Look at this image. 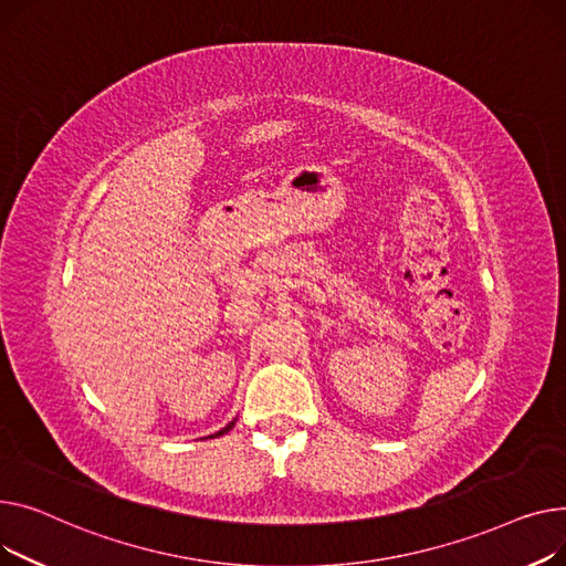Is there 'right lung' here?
<instances>
[{"mask_svg":"<svg viewBox=\"0 0 566 566\" xmlns=\"http://www.w3.org/2000/svg\"><path fill=\"white\" fill-rule=\"evenodd\" d=\"M232 424H235V420H232V422H228V424H226V427H223L221 431H217V434H212V439H214V437H221V434H226V431H228V429H232Z\"/></svg>","mask_w":566,"mask_h":566,"instance_id":"1","label":"right lung"}]
</instances>
